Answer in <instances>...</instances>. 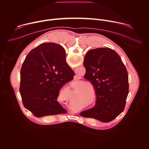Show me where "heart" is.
<instances>
[{
  "label": "heart",
  "instance_id": "b5f03b06",
  "mask_svg": "<svg viewBox=\"0 0 149 149\" xmlns=\"http://www.w3.org/2000/svg\"><path fill=\"white\" fill-rule=\"evenodd\" d=\"M82 84V83H78L77 84L78 85V84ZM89 88L90 89L91 88V85L88 83H85L82 85H80L79 86H78L77 87V91H79L80 93H88L90 91ZM81 90V91H80Z\"/></svg>",
  "mask_w": 149,
  "mask_h": 149
}]
</instances>
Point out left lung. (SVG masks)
<instances>
[{
	"mask_svg": "<svg viewBox=\"0 0 149 149\" xmlns=\"http://www.w3.org/2000/svg\"><path fill=\"white\" fill-rule=\"evenodd\" d=\"M84 65L86 70L84 78L93 84L97 100L93 108L80 115L104 123L111 121L125 106L129 89L126 68L118 54L109 48L90 50L85 56Z\"/></svg>",
	"mask_w": 149,
	"mask_h": 149,
	"instance_id": "1",
	"label": "left lung"
}]
</instances>
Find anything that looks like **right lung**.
<instances>
[{"label": "right lung", "instance_id": "add662e5", "mask_svg": "<svg viewBox=\"0 0 149 149\" xmlns=\"http://www.w3.org/2000/svg\"><path fill=\"white\" fill-rule=\"evenodd\" d=\"M74 75L64 49L50 42L39 45L28 54L20 70L19 91L24 107L37 117L67 113L57 98Z\"/></svg>", "mask_w": 149, "mask_h": 149}]
</instances>
